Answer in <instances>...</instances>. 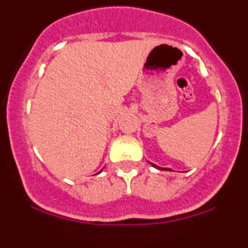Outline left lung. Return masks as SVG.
Segmentation results:
<instances>
[{
    "instance_id": "obj_1",
    "label": "left lung",
    "mask_w": 248,
    "mask_h": 248,
    "mask_svg": "<svg viewBox=\"0 0 248 248\" xmlns=\"http://www.w3.org/2000/svg\"><path fill=\"white\" fill-rule=\"evenodd\" d=\"M149 163H150V162H149ZM150 164H152V166H153L154 168H156V169H160V170H168V171H170V170H171V169H169V168H160V167L156 166V164H154V163H150Z\"/></svg>"
}]
</instances>
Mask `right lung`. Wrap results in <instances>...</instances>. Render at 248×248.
Listing matches in <instances>:
<instances>
[{
	"mask_svg": "<svg viewBox=\"0 0 248 248\" xmlns=\"http://www.w3.org/2000/svg\"><path fill=\"white\" fill-rule=\"evenodd\" d=\"M98 173H99V172H98Z\"/></svg>",
	"mask_w": 248,
	"mask_h": 248,
	"instance_id": "1",
	"label": "right lung"
}]
</instances>
